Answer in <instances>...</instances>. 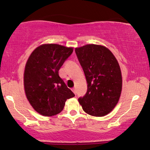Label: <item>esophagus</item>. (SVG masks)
I'll return each instance as SVG.
<instances>
[{
  "label": "esophagus",
  "instance_id": "esophagus-1",
  "mask_svg": "<svg viewBox=\"0 0 150 150\" xmlns=\"http://www.w3.org/2000/svg\"><path fill=\"white\" fill-rule=\"evenodd\" d=\"M72 91L75 94H76V88H72Z\"/></svg>",
  "mask_w": 150,
  "mask_h": 150
}]
</instances>
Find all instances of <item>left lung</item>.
Here are the masks:
<instances>
[{
    "label": "left lung",
    "instance_id": "left-lung-1",
    "mask_svg": "<svg viewBox=\"0 0 150 150\" xmlns=\"http://www.w3.org/2000/svg\"><path fill=\"white\" fill-rule=\"evenodd\" d=\"M75 52L84 70L87 92L78 102L87 114L103 117L113 110L122 91V75L119 62L104 45L87 44Z\"/></svg>",
    "mask_w": 150,
    "mask_h": 150
}]
</instances>
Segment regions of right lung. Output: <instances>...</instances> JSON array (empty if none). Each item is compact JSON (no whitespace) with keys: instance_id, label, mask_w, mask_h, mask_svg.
Here are the masks:
<instances>
[{"instance_id":"add662e5","label":"right lung","mask_w":150,"mask_h":150,"mask_svg":"<svg viewBox=\"0 0 150 150\" xmlns=\"http://www.w3.org/2000/svg\"><path fill=\"white\" fill-rule=\"evenodd\" d=\"M73 49L45 43L36 47L27 59L23 74L25 95L34 110L43 116L59 113L66 100L75 96L58 73Z\"/></svg>"}]
</instances>
